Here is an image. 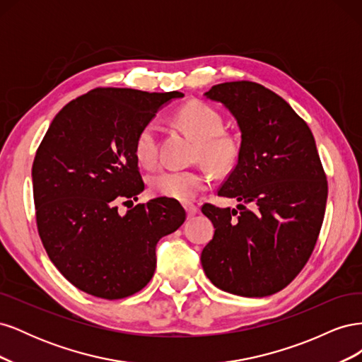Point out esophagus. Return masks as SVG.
<instances>
[{
    "label": "esophagus",
    "instance_id": "1",
    "mask_svg": "<svg viewBox=\"0 0 362 362\" xmlns=\"http://www.w3.org/2000/svg\"><path fill=\"white\" fill-rule=\"evenodd\" d=\"M184 208H185V211H187L189 217H193L196 213H198V206H196L194 204H184Z\"/></svg>",
    "mask_w": 362,
    "mask_h": 362
}]
</instances>
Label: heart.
I'll list each match as a JSON object with an SVG mask.
<instances>
[{"mask_svg":"<svg viewBox=\"0 0 362 362\" xmlns=\"http://www.w3.org/2000/svg\"><path fill=\"white\" fill-rule=\"evenodd\" d=\"M177 122L184 133L194 140V160H201L217 175L233 170L240 157V144L234 136L223 133V117L216 108L202 101L189 103L180 108ZM134 154L137 161L146 169H152L157 164L158 139L154 124H148L139 131ZM208 175L196 169L160 170L149 180L152 193L181 202L192 201L208 187Z\"/></svg>","mask_w":362,"mask_h":362,"instance_id":"obj_1","label":"heart"}]
</instances>
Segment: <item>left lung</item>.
<instances>
[{
  "label": "left lung",
  "mask_w": 362,
  "mask_h": 362,
  "mask_svg": "<svg viewBox=\"0 0 362 362\" xmlns=\"http://www.w3.org/2000/svg\"><path fill=\"white\" fill-rule=\"evenodd\" d=\"M205 95L234 115L242 145L217 190L237 199V210L202 205L216 228L202 267L217 288L264 298L286 288L313 254L326 210V173L310 127L275 92L231 81Z\"/></svg>",
  "instance_id": "left-lung-1"
}]
</instances>
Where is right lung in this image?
Returning a JSON list of instances; mask_svg holds the SVG:
<instances>
[{"mask_svg": "<svg viewBox=\"0 0 362 362\" xmlns=\"http://www.w3.org/2000/svg\"><path fill=\"white\" fill-rule=\"evenodd\" d=\"M181 92L96 87L64 105L33 161L37 233L74 287L124 299L156 272L158 240L184 223L178 201H133L145 190L134 144L158 108ZM119 204L130 210L120 215Z\"/></svg>", "mask_w": 362, "mask_h": 362, "instance_id": "right-lung-1", "label": "right lung"}]
</instances>
